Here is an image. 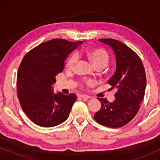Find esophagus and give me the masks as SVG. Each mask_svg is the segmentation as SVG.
I'll return each instance as SVG.
<instances>
[{"mask_svg":"<svg viewBox=\"0 0 160 160\" xmlns=\"http://www.w3.org/2000/svg\"><path fill=\"white\" fill-rule=\"evenodd\" d=\"M79 97L82 98V99H90V98H92L90 96L87 95H80Z\"/></svg>","mask_w":160,"mask_h":160,"instance_id":"34e87169","label":"esophagus"}]
</instances>
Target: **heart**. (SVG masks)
Masks as SVG:
<instances>
[{
	"instance_id": "b5f03b06",
	"label": "heart",
	"mask_w": 160,
	"mask_h": 160,
	"mask_svg": "<svg viewBox=\"0 0 160 160\" xmlns=\"http://www.w3.org/2000/svg\"><path fill=\"white\" fill-rule=\"evenodd\" d=\"M87 55L88 58L91 60V62L93 63V65L95 67L102 66L104 67L108 62L109 57L108 53L103 49H90L87 52ZM78 60V55L76 53L72 54L69 57L66 62V68L68 70H72L75 66ZM95 83L94 80H87L84 82V84L87 86L93 84Z\"/></svg>"
}]
</instances>
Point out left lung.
I'll use <instances>...</instances> for the list:
<instances>
[{
	"mask_svg": "<svg viewBox=\"0 0 160 160\" xmlns=\"http://www.w3.org/2000/svg\"><path fill=\"white\" fill-rule=\"evenodd\" d=\"M99 41L109 46L114 52L117 67L108 83L117 92L112 102L98 98L101 108L94 115V119L108 128H121L138 112L146 86L145 69L138 55L121 41L113 38Z\"/></svg>",
	"mask_w": 160,
	"mask_h": 160,
	"instance_id": "1",
	"label": "left lung"
}]
</instances>
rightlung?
<instances>
[{"label":"right lung","mask_w":160,"mask_h":160,"mask_svg":"<svg viewBox=\"0 0 160 160\" xmlns=\"http://www.w3.org/2000/svg\"><path fill=\"white\" fill-rule=\"evenodd\" d=\"M82 43L54 38L27 53L17 73V96L25 114L37 125L51 128L68 117L76 95L54 93L56 76L64 68L68 55Z\"/></svg>","instance_id":"obj_1"}]
</instances>
